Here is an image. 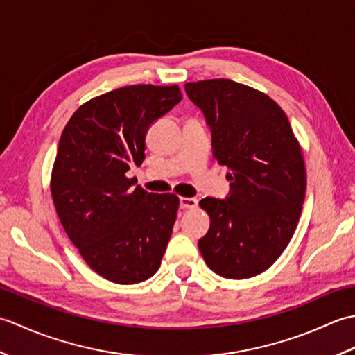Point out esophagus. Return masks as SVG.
I'll return each instance as SVG.
<instances>
[{
  "mask_svg": "<svg viewBox=\"0 0 355 355\" xmlns=\"http://www.w3.org/2000/svg\"><path fill=\"white\" fill-rule=\"evenodd\" d=\"M180 207H182V209H197L198 207V200L197 198L182 197V198H180Z\"/></svg>",
  "mask_w": 355,
  "mask_h": 355,
  "instance_id": "1",
  "label": "esophagus"
}]
</instances>
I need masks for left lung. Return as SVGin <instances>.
I'll use <instances>...</instances> for the list:
<instances>
[{
    "instance_id": "obj_1",
    "label": "left lung",
    "mask_w": 355,
    "mask_h": 355,
    "mask_svg": "<svg viewBox=\"0 0 355 355\" xmlns=\"http://www.w3.org/2000/svg\"><path fill=\"white\" fill-rule=\"evenodd\" d=\"M184 88L205 112L232 189L225 200L200 201L210 216L200 252L216 275L253 277L273 266L297 227L306 189L302 149L284 110L259 89L230 79Z\"/></svg>"
}]
</instances>
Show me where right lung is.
Segmentation results:
<instances>
[{
  "label": "right lung",
  "mask_w": 355,
  "mask_h": 355,
  "mask_svg": "<svg viewBox=\"0 0 355 355\" xmlns=\"http://www.w3.org/2000/svg\"><path fill=\"white\" fill-rule=\"evenodd\" d=\"M182 101L178 85H130L93 97L65 125L50 191L71 243L97 275L130 285L160 268L177 220L175 193L128 178L145 158L149 125Z\"/></svg>",
  "instance_id": "1"
}]
</instances>
